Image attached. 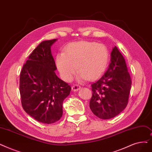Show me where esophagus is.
Here are the masks:
<instances>
[{
    "label": "esophagus",
    "instance_id": "esophagus-1",
    "mask_svg": "<svg viewBox=\"0 0 152 152\" xmlns=\"http://www.w3.org/2000/svg\"><path fill=\"white\" fill-rule=\"evenodd\" d=\"M71 89H72V90L73 91H79V90L81 89V86H80L77 85V84H74L72 86Z\"/></svg>",
    "mask_w": 152,
    "mask_h": 152
}]
</instances>
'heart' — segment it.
I'll return each instance as SVG.
<instances>
[{
	"instance_id": "b5f03b06",
	"label": "heart",
	"mask_w": 152,
	"mask_h": 152,
	"mask_svg": "<svg viewBox=\"0 0 152 152\" xmlns=\"http://www.w3.org/2000/svg\"><path fill=\"white\" fill-rule=\"evenodd\" d=\"M109 53L106 46L94 42L71 43L56 57V66L65 81H71L77 71L80 82L96 80L106 69Z\"/></svg>"
}]
</instances>
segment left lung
I'll return each instance as SVG.
<instances>
[{"mask_svg":"<svg viewBox=\"0 0 152 152\" xmlns=\"http://www.w3.org/2000/svg\"><path fill=\"white\" fill-rule=\"evenodd\" d=\"M131 84L125 59L114 47L108 69L91 84L89 107L92 113L101 119H109L119 114L128 104Z\"/></svg>","mask_w":152,"mask_h":152,"instance_id":"1","label":"left lung"}]
</instances>
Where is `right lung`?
<instances>
[{"mask_svg": "<svg viewBox=\"0 0 152 152\" xmlns=\"http://www.w3.org/2000/svg\"><path fill=\"white\" fill-rule=\"evenodd\" d=\"M57 39L43 41L29 55L20 75V93L24 110L36 121L53 124L63 115V102L71 86L59 78L51 47Z\"/></svg>", "mask_w": 152, "mask_h": 152, "instance_id": "obj_1", "label": "right lung"}]
</instances>
